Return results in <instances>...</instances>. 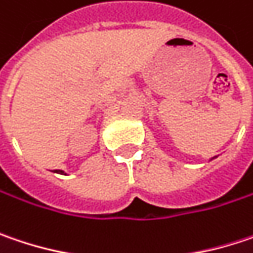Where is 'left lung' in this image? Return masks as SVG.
I'll return each mask as SVG.
<instances>
[{
  "label": "left lung",
  "mask_w": 253,
  "mask_h": 253,
  "mask_svg": "<svg viewBox=\"0 0 253 253\" xmlns=\"http://www.w3.org/2000/svg\"><path fill=\"white\" fill-rule=\"evenodd\" d=\"M214 158H216V157H211V158H210V160H209V161H211V160H214Z\"/></svg>",
  "instance_id": "8db88e82"
}]
</instances>
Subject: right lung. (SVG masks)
Masks as SVG:
<instances>
[{"mask_svg":"<svg viewBox=\"0 0 253 253\" xmlns=\"http://www.w3.org/2000/svg\"><path fill=\"white\" fill-rule=\"evenodd\" d=\"M54 172H62V174H66V172H64L63 170H54Z\"/></svg>","mask_w":253,"mask_h":253,"instance_id":"right-lung-1","label":"right lung"}]
</instances>
